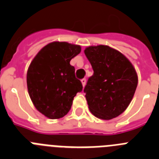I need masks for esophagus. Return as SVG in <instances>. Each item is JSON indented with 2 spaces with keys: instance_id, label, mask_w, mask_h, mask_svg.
<instances>
[{
  "instance_id": "obj_1",
  "label": "esophagus",
  "mask_w": 159,
  "mask_h": 159,
  "mask_svg": "<svg viewBox=\"0 0 159 159\" xmlns=\"http://www.w3.org/2000/svg\"><path fill=\"white\" fill-rule=\"evenodd\" d=\"M81 83H82L83 86H85V84H86V79H82L81 80Z\"/></svg>"
}]
</instances>
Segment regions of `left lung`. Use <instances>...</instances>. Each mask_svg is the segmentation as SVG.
Here are the masks:
<instances>
[{"instance_id":"1","label":"left lung","mask_w":159,"mask_h":159,"mask_svg":"<svg viewBox=\"0 0 159 159\" xmlns=\"http://www.w3.org/2000/svg\"><path fill=\"white\" fill-rule=\"evenodd\" d=\"M84 53L94 71L84 90L90 111L104 120L117 117L129 106L137 88L134 66L107 45L89 46Z\"/></svg>"}]
</instances>
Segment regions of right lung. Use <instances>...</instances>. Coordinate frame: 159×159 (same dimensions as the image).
Segmentation results:
<instances>
[{
  "label": "right lung",
  "instance_id": "1",
  "mask_svg": "<svg viewBox=\"0 0 159 159\" xmlns=\"http://www.w3.org/2000/svg\"><path fill=\"white\" fill-rule=\"evenodd\" d=\"M81 47L67 42L54 41L41 48L27 71L28 92L36 110L48 119L64 117L69 111L74 97L82 92L70 64Z\"/></svg>",
  "mask_w": 159,
  "mask_h": 159
}]
</instances>
